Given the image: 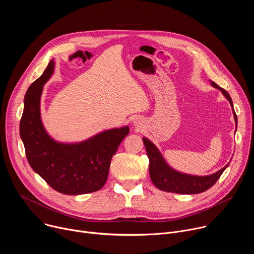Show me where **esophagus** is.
Masks as SVG:
<instances>
[{
	"mask_svg": "<svg viewBox=\"0 0 254 254\" xmlns=\"http://www.w3.org/2000/svg\"><path fill=\"white\" fill-rule=\"evenodd\" d=\"M133 126H134L136 128H140V127H141V126H142L141 121H139V119H138V120H135V121H134V123H133Z\"/></svg>",
	"mask_w": 254,
	"mask_h": 254,
	"instance_id": "1",
	"label": "esophagus"
}]
</instances>
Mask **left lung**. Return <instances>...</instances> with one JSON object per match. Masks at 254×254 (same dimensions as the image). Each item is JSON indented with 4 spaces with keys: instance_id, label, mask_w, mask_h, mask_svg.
<instances>
[{
    "instance_id": "left-lung-1",
    "label": "left lung",
    "mask_w": 254,
    "mask_h": 254,
    "mask_svg": "<svg viewBox=\"0 0 254 254\" xmlns=\"http://www.w3.org/2000/svg\"><path fill=\"white\" fill-rule=\"evenodd\" d=\"M211 85L219 89L222 94L228 99L234 116V121L237 128V116L234 112L233 102L228 92L217 85L214 81H211ZM144 147H146L147 155L150 160V177L153 184L160 190L165 192L177 193V194H199L209 188H211L217 180L220 178L225 169L229 166V163L218 172L207 176H196L179 172L173 169L164 159L163 155L155 144L147 137H142Z\"/></svg>"
}]
</instances>
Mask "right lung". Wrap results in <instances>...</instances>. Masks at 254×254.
<instances>
[{
    "instance_id": "add662e5",
    "label": "right lung",
    "mask_w": 254,
    "mask_h": 254,
    "mask_svg": "<svg viewBox=\"0 0 254 254\" xmlns=\"http://www.w3.org/2000/svg\"><path fill=\"white\" fill-rule=\"evenodd\" d=\"M51 60L43 74L28 88L20 122V136L35 173L59 193L81 195L105 184L113 156L128 134L127 126L106 129L79 142H60L45 129L40 102L44 84L54 72Z\"/></svg>"
}]
</instances>
